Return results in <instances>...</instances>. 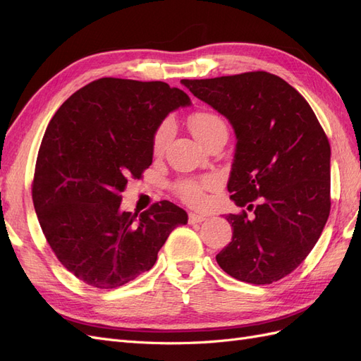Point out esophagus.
Masks as SVG:
<instances>
[{
	"label": "esophagus",
	"mask_w": 361,
	"mask_h": 361,
	"mask_svg": "<svg viewBox=\"0 0 361 361\" xmlns=\"http://www.w3.org/2000/svg\"><path fill=\"white\" fill-rule=\"evenodd\" d=\"M206 220L204 215H200V214H194V212H190L188 214V221L190 224H195V223H203Z\"/></svg>",
	"instance_id": "1"
}]
</instances>
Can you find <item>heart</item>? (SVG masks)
<instances>
[{
  "label": "heart",
  "instance_id": "obj_1",
  "mask_svg": "<svg viewBox=\"0 0 361 361\" xmlns=\"http://www.w3.org/2000/svg\"><path fill=\"white\" fill-rule=\"evenodd\" d=\"M188 126L192 135L197 138L202 145L211 143L212 140L227 134V126L224 120L212 113V111H195L188 117ZM173 134V122L170 118H164L162 122L155 128L152 135V152L154 155H161L166 150L169 141ZM215 183L214 178H202V179H182L173 185V191L178 197L191 206L203 204L206 194L204 191L211 188Z\"/></svg>",
  "mask_w": 361,
  "mask_h": 361
}]
</instances>
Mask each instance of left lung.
I'll return each instance as SVG.
<instances>
[{"mask_svg":"<svg viewBox=\"0 0 361 361\" xmlns=\"http://www.w3.org/2000/svg\"><path fill=\"white\" fill-rule=\"evenodd\" d=\"M182 84L226 116L238 140L227 190L244 209L226 216L233 236L216 255L218 265L253 285L286 277L318 243L330 215L331 150L319 120L269 72Z\"/></svg>","mask_w":361,"mask_h":361,"instance_id":"obj_1","label":"left lung"}]
</instances>
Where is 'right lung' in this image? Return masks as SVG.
Masks as SVG:
<instances>
[{
    "instance_id": "right-lung-1",
    "label": "right lung",
    "mask_w": 361,
    "mask_h": 361,
    "mask_svg": "<svg viewBox=\"0 0 361 361\" xmlns=\"http://www.w3.org/2000/svg\"><path fill=\"white\" fill-rule=\"evenodd\" d=\"M188 94L162 81L101 78L63 102L43 135L31 195L42 232L87 285L114 289L155 265L173 228L187 224L162 200L140 215L120 209L128 179L152 164V135Z\"/></svg>"
}]
</instances>
